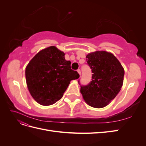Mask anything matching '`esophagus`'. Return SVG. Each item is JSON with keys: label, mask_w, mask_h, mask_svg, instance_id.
<instances>
[{"label": "esophagus", "mask_w": 146, "mask_h": 146, "mask_svg": "<svg viewBox=\"0 0 146 146\" xmlns=\"http://www.w3.org/2000/svg\"><path fill=\"white\" fill-rule=\"evenodd\" d=\"M77 72L78 73L79 75H80V76H81V71H80V69H78V70H77Z\"/></svg>", "instance_id": "34e87169"}]
</instances>
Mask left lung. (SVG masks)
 <instances>
[{
  "instance_id": "1",
  "label": "left lung",
  "mask_w": 146,
  "mask_h": 146,
  "mask_svg": "<svg viewBox=\"0 0 146 146\" xmlns=\"http://www.w3.org/2000/svg\"><path fill=\"white\" fill-rule=\"evenodd\" d=\"M86 58L93 74L88 85L81 86L80 92L88 105L96 108H104L120 91L124 69L116 57L107 51L90 53Z\"/></svg>"
}]
</instances>
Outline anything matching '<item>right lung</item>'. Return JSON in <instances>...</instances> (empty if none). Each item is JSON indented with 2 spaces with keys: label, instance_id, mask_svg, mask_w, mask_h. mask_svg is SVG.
Returning <instances> with one entry per match:
<instances>
[{
  "label": "right lung",
  "instance_id": "obj_1",
  "mask_svg": "<svg viewBox=\"0 0 146 146\" xmlns=\"http://www.w3.org/2000/svg\"><path fill=\"white\" fill-rule=\"evenodd\" d=\"M55 46H50L39 51L26 66L28 90L41 105H50L61 99L70 81L80 77L70 69V61Z\"/></svg>",
  "mask_w": 146,
  "mask_h": 146
}]
</instances>
